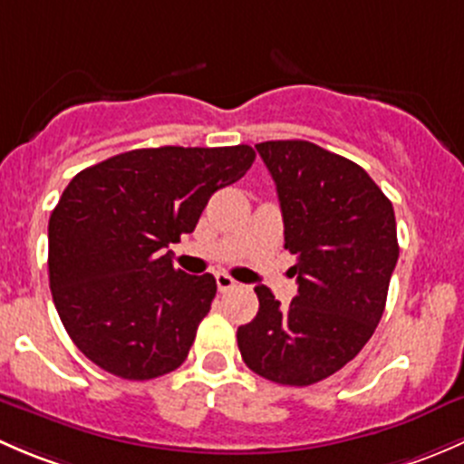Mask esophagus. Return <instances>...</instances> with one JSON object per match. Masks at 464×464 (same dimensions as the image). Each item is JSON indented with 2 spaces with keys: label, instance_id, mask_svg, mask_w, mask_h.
Segmentation results:
<instances>
[{
  "label": "esophagus",
  "instance_id": "esophagus-1",
  "mask_svg": "<svg viewBox=\"0 0 464 464\" xmlns=\"http://www.w3.org/2000/svg\"><path fill=\"white\" fill-rule=\"evenodd\" d=\"M217 288L221 290V293H227V290L237 288V281H234L230 275H226V272H217Z\"/></svg>",
  "mask_w": 464,
  "mask_h": 464
}]
</instances>
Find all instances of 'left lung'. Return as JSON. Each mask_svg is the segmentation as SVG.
Instances as JSON below:
<instances>
[{"label": "left lung", "instance_id": "1", "mask_svg": "<svg viewBox=\"0 0 464 464\" xmlns=\"http://www.w3.org/2000/svg\"><path fill=\"white\" fill-rule=\"evenodd\" d=\"M256 151L276 185L299 288L284 308L256 285L259 313L238 326V351L256 375L308 386L348 364L380 324L400 255L393 205L360 165L308 140Z\"/></svg>", "mask_w": 464, "mask_h": 464}]
</instances>
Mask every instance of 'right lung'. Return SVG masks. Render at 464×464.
I'll use <instances>...</instances> for the list:
<instances>
[{
	"label": "right lung",
	"mask_w": 464,
	"mask_h": 464,
	"mask_svg": "<svg viewBox=\"0 0 464 464\" xmlns=\"http://www.w3.org/2000/svg\"><path fill=\"white\" fill-rule=\"evenodd\" d=\"M255 156L247 145L133 150L66 185L49 221V284L93 364L136 382L183 364L217 281L176 270L167 247L194 232L209 197Z\"/></svg>",
	"instance_id": "1"
}]
</instances>
